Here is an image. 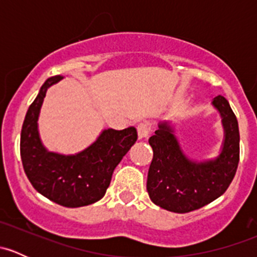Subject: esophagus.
I'll return each mask as SVG.
<instances>
[{
  "instance_id": "esophagus-1",
  "label": "esophagus",
  "mask_w": 257,
  "mask_h": 257,
  "mask_svg": "<svg viewBox=\"0 0 257 257\" xmlns=\"http://www.w3.org/2000/svg\"><path fill=\"white\" fill-rule=\"evenodd\" d=\"M137 129H138L139 138H145V137L149 136L150 132H152V124L148 123V121H142V123L138 124Z\"/></svg>"
}]
</instances>
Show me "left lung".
Wrapping results in <instances>:
<instances>
[{
  "label": "left lung",
  "instance_id": "1",
  "mask_svg": "<svg viewBox=\"0 0 257 257\" xmlns=\"http://www.w3.org/2000/svg\"><path fill=\"white\" fill-rule=\"evenodd\" d=\"M212 104L222 116L225 141L222 152L211 162L195 163L180 150L169 124L162 123L149 138L153 160L147 190L155 205L179 214L198 210L226 191L240 160V134L236 115L222 95Z\"/></svg>",
  "mask_w": 257,
  "mask_h": 257
}]
</instances>
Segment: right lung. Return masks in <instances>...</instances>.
Listing matches in <instances>:
<instances>
[{"mask_svg": "<svg viewBox=\"0 0 257 257\" xmlns=\"http://www.w3.org/2000/svg\"><path fill=\"white\" fill-rule=\"evenodd\" d=\"M62 76L48 78L28 108L21 131V159L33 188L66 208L90 205L104 196L116 165L138 139L134 126L105 129L90 147L76 155L49 153L40 141L38 114L48 87Z\"/></svg>", "mask_w": 257, "mask_h": 257, "instance_id": "add662e5", "label": "right lung"}]
</instances>
